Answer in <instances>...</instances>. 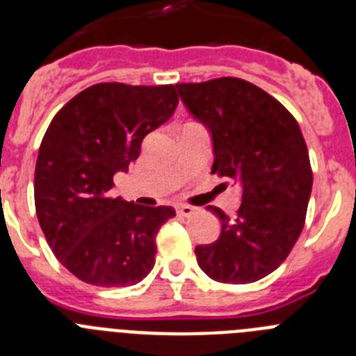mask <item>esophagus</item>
Segmentation results:
<instances>
[{"label":"esophagus","instance_id":"1","mask_svg":"<svg viewBox=\"0 0 356 356\" xmlns=\"http://www.w3.org/2000/svg\"><path fill=\"white\" fill-rule=\"evenodd\" d=\"M196 212V209L194 207H188V205H178L176 207V213L181 217H191L193 213Z\"/></svg>","mask_w":356,"mask_h":356}]
</instances>
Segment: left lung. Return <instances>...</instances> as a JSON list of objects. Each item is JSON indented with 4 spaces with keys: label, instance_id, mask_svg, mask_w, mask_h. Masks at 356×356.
Here are the masks:
<instances>
[{
    "label": "left lung",
    "instance_id": "obj_1",
    "mask_svg": "<svg viewBox=\"0 0 356 356\" xmlns=\"http://www.w3.org/2000/svg\"><path fill=\"white\" fill-rule=\"evenodd\" d=\"M188 112L209 130L212 172L241 187L237 216L207 207L221 222L212 244L196 246L197 266L221 284L271 275L305 225L312 169L300 124L284 105L241 78L176 85Z\"/></svg>",
    "mask_w": 356,
    "mask_h": 356
}]
</instances>
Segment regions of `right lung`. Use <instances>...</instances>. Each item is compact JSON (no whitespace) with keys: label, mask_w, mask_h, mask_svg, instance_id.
<instances>
[{"label":"right lung","mask_w":356,"mask_h":356,"mask_svg":"<svg viewBox=\"0 0 356 356\" xmlns=\"http://www.w3.org/2000/svg\"><path fill=\"white\" fill-rule=\"evenodd\" d=\"M178 105L175 85L97 83L53 118L35 165V209L58 262L97 287L139 284L155 266V237L176 216L110 196L115 172Z\"/></svg>","instance_id":"1"}]
</instances>
